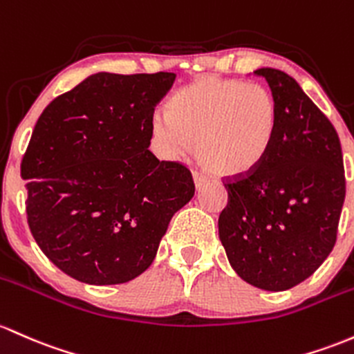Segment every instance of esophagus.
Wrapping results in <instances>:
<instances>
[{
	"label": "esophagus",
	"instance_id": "esophagus-1",
	"mask_svg": "<svg viewBox=\"0 0 354 354\" xmlns=\"http://www.w3.org/2000/svg\"><path fill=\"white\" fill-rule=\"evenodd\" d=\"M193 180H195L196 188H201V186L208 183V176L203 173V171H195V173H193Z\"/></svg>",
	"mask_w": 354,
	"mask_h": 354
}]
</instances>
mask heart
Listing matches in <instances>:
<instances>
[{
  "instance_id": "heart-1",
  "label": "heart",
  "mask_w": 354,
  "mask_h": 354,
  "mask_svg": "<svg viewBox=\"0 0 354 354\" xmlns=\"http://www.w3.org/2000/svg\"><path fill=\"white\" fill-rule=\"evenodd\" d=\"M277 126L274 95L259 84L200 77L173 95L169 111L151 120L154 141L168 158L198 149L212 173L245 178L269 154Z\"/></svg>"
}]
</instances>
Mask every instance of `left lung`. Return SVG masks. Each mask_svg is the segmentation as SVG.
Wrapping results in <instances>:
<instances>
[{
  "label": "left lung",
  "mask_w": 354,
  "mask_h": 354,
  "mask_svg": "<svg viewBox=\"0 0 354 354\" xmlns=\"http://www.w3.org/2000/svg\"><path fill=\"white\" fill-rule=\"evenodd\" d=\"M254 73L269 84L277 126L262 166L225 185L218 235L242 281L279 292L306 281L331 254L346 183L336 129L296 79L270 67Z\"/></svg>",
  "instance_id": "obj_1"
}]
</instances>
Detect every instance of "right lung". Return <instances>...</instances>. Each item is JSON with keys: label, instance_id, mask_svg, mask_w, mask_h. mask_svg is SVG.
I'll list each match as a JSON object with an SVG mask.
<instances>
[{"label": "right lung", "instance_id": "add662e5", "mask_svg": "<svg viewBox=\"0 0 354 354\" xmlns=\"http://www.w3.org/2000/svg\"><path fill=\"white\" fill-rule=\"evenodd\" d=\"M174 79L94 73L53 99L35 124L21 161L28 225L70 277L92 286L133 281L195 195L188 168L147 149L154 107Z\"/></svg>", "mask_w": 354, "mask_h": 354}]
</instances>
